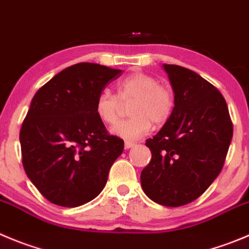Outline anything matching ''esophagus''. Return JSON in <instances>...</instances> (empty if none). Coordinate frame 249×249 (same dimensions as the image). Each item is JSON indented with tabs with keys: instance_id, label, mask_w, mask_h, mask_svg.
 <instances>
[{
	"instance_id": "esophagus-1",
	"label": "esophagus",
	"mask_w": 249,
	"mask_h": 249,
	"mask_svg": "<svg viewBox=\"0 0 249 249\" xmlns=\"http://www.w3.org/2000/svg\"><path fill=\"white\" fill-rule=\"evenodd\" d=\"M136 145V143L133 142H124V149H131Z\"/></svg>"
}]
</instances>
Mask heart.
<instances>
[{"label": "heart", "instance_id": "heart-1", "mask_svg": "<svg viewBox=\"0 0 249 249\" xmlns=\"http://www.w3.org/2000/svg\"><path fill=\"white\" fill-rule=\"evenodd\" d=\"M121 101L133 99L129 105L127 120L120 121L111 128V133L126 141H134L145 136L155 124H164L174 110V95L155 77L146 73H133L117 84V96L108 90H101L95 99V110L99 120L105 124L117 121Z\"/></svg>", "mask_w": 249, "mask_h": 249}]
</instances>
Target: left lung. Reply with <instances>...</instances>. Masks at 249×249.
Instances as JSON below:
<instances>
[{"label": "left lung", "mask_w": 249, "mask_h": 249, "mask_svg": "<svg viewBox=\"0 0 249 249\" xmlns=\"http://www.w3.org/2000/svg\"><path fill=\"white\" fill-rule=\"evenodd\" d=\"M174 90V110L145 145L151 160L141 174L144 193L158 204L181 207L200 197L219 176L232 139L224 96L198 73L162 65Z\"/></svg>", "instance_id": "obj_1"}]
</instances>
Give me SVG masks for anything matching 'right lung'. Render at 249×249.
I'll use <instances>...</instances> for the list:
<instances>
[{
    "label": "right lung",
    "mask_w": 249,
    "mask_h": 249,
    "mask_svg": "<svg viewBox=\"0 0 249 249\" xmlns=\"http://www.w3.org/2000/svg\"><path fill=\"white\" fill-rule=\"evenodd\" d=\"M121 70L82 62L41 87L30 103L19 141L23 166L56 205L79 207L98 197L123 143L96 116L95 99Z\"/></svg>",
    "instance_id": "1"
}]
</instances>
